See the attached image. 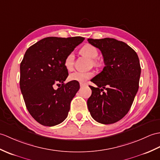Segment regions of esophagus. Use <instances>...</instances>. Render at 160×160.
I'll list each match as a JSON object with an SVG mask.
<instances>
[{"label": "esophagus", "mask_w": 160, "mask_h": 160, "mask_svg": "<svg viewBox=\"0 0 160 160\" xmlns=\"http://www.w3.org/2000/svg\"><path fill=\"white\" fill-rule=\"evenodd\" d=\"M85 85V83L84 82H80V86L82 87H84Z\"/></svg>", "instance_id": "1"}]
</instances>
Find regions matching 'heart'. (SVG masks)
<instances>
[{
    "mask_svg": "<svg viewBox=\"0 0 160 160\" xmlns=\"http://www.w3.org/2000/svg\"><path fill=\"white\" fill-rule=\"evenodd\" d=\"M81 53L87 56L91 60H94L98 56V50L95 46L91 44H86L81 48ZM74 62V54L73 52H70L65 57L64 61V65L66 69L68 71H71L73 67ZM93 62H95L93 61ZM93 76V73L91 72H75L69 75V80L72 81L79 82H84L86 80L91 78Z\"/></svg>",
    "mask_w": 160,
    "mask_h": 160,
    "instance_id": "heart-1",
    "label": "heart"
}]
</instances>
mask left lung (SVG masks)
Listing matches in <instances>:
<instances>
[{
	"instance_id": "8db88e82",
	"label": "left lung",
	"mask_w": 160,
	"mask_h": 160,
	"mask_svg": "<svg viewBox=\"0 0 160 160\" xmlns=\"http://www.w3.org/2000/svg\"><path fill=\"white\" fill-rule=\"evenodd\" d=\"M99 48L105 67L91 81L87 106L91 117L102 124L114 123L129 112L138 92L141 73L138 55L132 48L113 38L88 39Z\"/></svg>"
}]
</instances>
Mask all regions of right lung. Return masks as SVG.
<instances>
[{
    "label": "right lung",
    "mask_w": 160,
    "mask_h": 160,
    "mask_svg": "<svg viewBox=\"0 0 160 160\" xmlns=\"http://www.w3.org/2000/svg\"><path fill=\"white\" fill-rule=\"evenodd\" d=\"M84 40L82 37H49L26 51L20 63V90L30 114L42 125H57L68 117L80 84L76 81L64 83L68 76L64 61ZM55 84L59 85L57 89L53 88Z\"/></svg>",
    "instance_id": "obj_1"
}]
</instances>
